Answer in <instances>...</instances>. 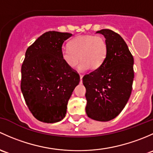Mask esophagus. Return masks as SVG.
I'll use <instances>...</instances> for the list:
<instances>
[{
	"mask_svg": "<svg viewBox=\"0 0 153 153\" xmlns=\"http://www.w3.org/2000/svg\"><path fill=\"white\" fill-rule=\"evenodd\" d=\"M79 77H80V82L82 83V77H83V75L80 74V75H79Z\"/></svg>",
	"mask_w": 153,
	"mask_h": 153,
	"instance_id": "esophagus-1",
	"label": "esophagus"
}]
</instances>
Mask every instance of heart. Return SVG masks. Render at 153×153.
<instances>
[{"mask_svg":"<svg viewBox=\"0 0 153 153\" xmlns=\"http://www.w3.org/2000/svg\"><path fill=\"white\" fill-rule=\"evenodd\" d=\"M108 55V44L102 36L92 34L79 35L68 42V48L61 50V58L69 68H74L79 58V71L84 72L91 68L97 69L105 62Z\"/></svg>","mask_w":153,"mask_h":153,"instance_id":"obj_1","label":"heart"}]
</instances>
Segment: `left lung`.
<instances>
[{
  "label": "left lung",
  "mask_w": 153,
  "mask_h": 153,
  "mask_svg": "<svg viewBox=\"0 0 153 153\" xmlns=\"http://www.w3.org/2000/svg\"><path fill=\"white\" fill-rule=\"evenodd\" d=\"M97 33L105 37L108 55L99 68L82 78L86 88L85 111L91 119L108 122L116 118L128 102L134 79V60L119 34L110 29Z\"/></svg>",
  "instance_id": "left-lung-1"
}]
</instances>
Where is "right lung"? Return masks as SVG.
<instances>
[{
    "label": "right lung",
    "mask_w": 153,
    "mask_h": 153,
    "mask_svg": "<svg viewBox=\"0 0 153 153\" xmlns=\"http://www.w3.org/2000/svg\"><path fill=\"white\" fill-rule=\"evenodd\" d=\"M72 34L44 33L27 48L21 67V88L33 116L40 122L55 123L63 119L79 75L61 58L65 40Z\"/></svg>",
    "instance_id": "obj_1"
}]
</instances>
